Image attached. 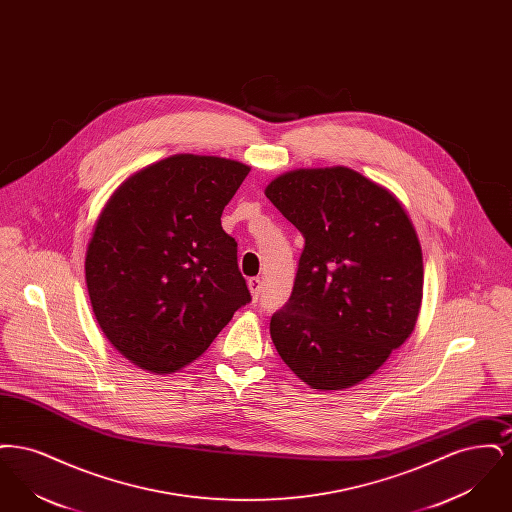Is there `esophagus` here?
<instances>
[{
	"instance_id": "1",
	"label": "esophagus",
	"mask_w": 512,
	"mask_h": 512,
	"mask_svg": "<svg viewBox=\"0 0 512 512\" xmlns=\"http://www.w3.org/2000/svg\"><path fill=\"white\" fill-rule=\"evenodd\" d=\"M247 286H249V292L253 295V299H259L261 290H263V280L257 276V278H249L247 280Z\"/></svg>"
}]
</instances>
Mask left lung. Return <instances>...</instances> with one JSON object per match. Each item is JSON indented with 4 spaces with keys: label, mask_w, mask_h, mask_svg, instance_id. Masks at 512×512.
<instances>
[{
    "label": "left lung",
    "mask_w": 512,
    "mask_h": 512,
    "mask_svg": "<svg viewBox=\"0 0 512 512\" xmlns=\"http://www.w3.org/2000/svg\"><path fill=\"white\" fill-rule=\"evenodd\" d=\"M303 234L288 303L270 338L313 390H345L374 374L413 334L422 249L397 197L353 169H299L265 190Z\"/></svg>",
    "instance_id": "left-lung-1"
}]
</instances>
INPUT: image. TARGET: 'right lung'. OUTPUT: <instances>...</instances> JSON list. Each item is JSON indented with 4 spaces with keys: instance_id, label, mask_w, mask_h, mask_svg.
Masks as SVG:
<instances>
[{
    "instance_id": "1",
    "label": "right lung",
    "mask_w": 512,
    "mask_h": 512,
    "mask_svg": "<svg viewBox=\"0 0 512 512\" xmlns=\"http://www.w3.org/2000/svg\"><path fill=\"white\" fill-rule=\"evenodd\" d=\"M251 171L180 153L126 178L99 213L86 286L99 328L134 365L171 374L251 301L220 215Z\"/></svg>"
}]
</instances>
